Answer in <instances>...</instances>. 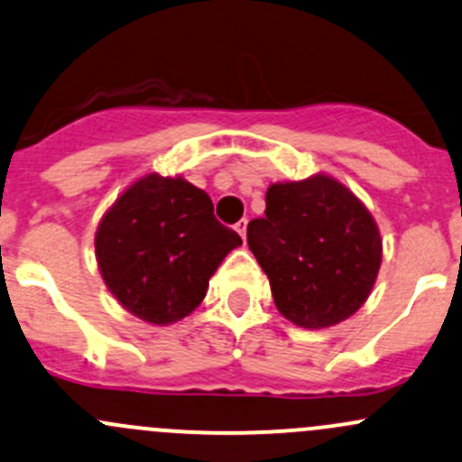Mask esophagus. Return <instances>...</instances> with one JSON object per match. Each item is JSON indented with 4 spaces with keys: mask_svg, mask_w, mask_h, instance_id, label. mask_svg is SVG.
I'll return each mask as SVG.
<instances>
[{
    "mask_svg": "<svg viewBox=\"0 0 462 462\" xmlns=\"http://www.w3.org/2000/svg\"><path fill=\"white\" fill-rule=\"evenodd\" d=\"M235 230L239 232L241 239H245V232H247V218H241V221L236 223V226H235Z\"/></svg>",
    "mask_w": 462,
    "mask_h": 462,
    "instance_id": "esophagus-1",
    "label": "esophagus"
}]
</instances>
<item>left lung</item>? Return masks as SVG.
Returning <instances> with one entry per match:
<instances>
[{"instance_id":"obj_1","label":"left lung","mask_w":462,"mask_h":462,"mask_svg":"<svg viewBox=\"0 0 462 462\" xmlns=\"http://www.w3.org/2000/svg\"><path fill=\"white\" fill-rule=\"evenodd\" d=\"M247 245L270 279L274 305L305 329L358 312L376 283L383 239L361 199L329 174L272 183Z\"/></svg>"}]
</instances>
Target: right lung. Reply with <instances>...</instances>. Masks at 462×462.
Here are the masks:
<instances>
[{
    "instance_id": "add662e5",
    "label": "right lung",
    "mask_w": 462,
    "mask_h": 462,
    "mask_svg": "<svg viewBox=\"0 0 462 462\" xmlns=\"http://www.w3.org/2000/svg\"><path fill=\"white\" fill-rule=\"evenodd\" d=\"M210 197L183 177L150 172L101 217L95 254L110 294L152 325H170L199 308L227 252L241 236L212 215Z\"/></svg>"
}]
</instances>
